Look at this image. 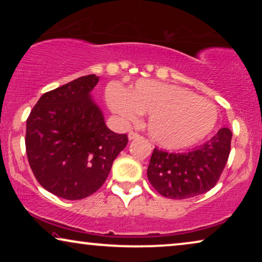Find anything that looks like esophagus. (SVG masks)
I'll list each match as a JSON object with an SVG mask.
<instances>
[{"mask_svg":"<svg viewBox=\"0 0 262 262\" xmlns=\"http://www.w3.org/2000/svg\"><path fill=\"white\" fill-rule=\"evenodd\" d=\"M138 137H139V135L136 134V132H130V134L127 135L128 141H132V139H136V138H138Z\"/></svg>","mask_w":262,"mask_h":262,"instance_id":"34e87169","label":"esophagus"}]
</instances>
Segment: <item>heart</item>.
Wrapping results in <instances>:
<instances>
[{
	"label": "heart",
	"mask_w": 262,
	"mask_h": 262,
	"mask_svg": "<svg viewBox=\"0 0 262 262\" xmlns=\"http://www.w3.org/2000/svg\"><path fill=\"white\" fill-rule=\"evenodd\" d=\"M106 101L126 123H136L141 113L149 114L150 138L169 150L198 144L213 131L218 120L212 102L188 89L157 81H138L130 91L112 82L106 88Z\"/></svg>",
	"instance_id": "heart-1"
}]
</instances>
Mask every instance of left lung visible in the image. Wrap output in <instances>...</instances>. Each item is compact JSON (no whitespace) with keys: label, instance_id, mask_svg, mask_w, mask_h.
<instances>
[{"label":"left lung","instance_id":"left-lung-1","mask_svg":"<svg viewBox=\"0 0 262 262\" xmlns=\"http://www.w3.org/2000/svg\"><path fill=\"white\" fill-rule=\"evenodd\" d=\"M232 134L221 128L209 142L189 152L174 154L154 149L146 175L161 195L182 200L214 187L230 154Z\"/></svg>","mask_w":262,"mask_h":262}]
</instances>
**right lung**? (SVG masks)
<instances>
[{
    "mask_svg": "<svg viewBox=\"0 0 262 262\" xmlns=\"http://www.w3.org/2000/svg\"><path fill=\"white\" fill-rule=\"evenodd\" d=\"M99 76L87 75L45 93L26 123V152L39 184L68 200L89 196L103 185L127 144L114 134L92 96Z\"/></svg>",
    "mask_w": 262,
    "mask_h": 262,
    "instance_id": "add662e5",
    "label": "right lung"
}]
</instances>
